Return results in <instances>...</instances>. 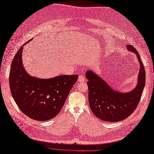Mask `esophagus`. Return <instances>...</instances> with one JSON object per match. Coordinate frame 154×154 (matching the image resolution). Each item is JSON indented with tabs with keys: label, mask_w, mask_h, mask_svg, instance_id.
<instances>
[{
	"label": "esophagus",
	"mask_w": 154,
	"mask_h": 154,
	"mask_svg": "<svg viewBox=\"0 0 154 154\" xmlns=\"http://www.w3.org/2000/svg\"><path fill=\"white\" fill-rule=\"evenodd\" d=\"M85 78L83 75H82L79 76V78H78V81L79 82H85Z\"/></svg>",
	"instance_id": "esophagus-1"
}]
</instances>
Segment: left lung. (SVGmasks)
<instances>
[{
    "label": "left lung",
    "instance_id": "left-lung-1",
    "mask_svg": "<svg viewBox=\"0 0 154 154\" xmlns=\"http://www.w3.org/2000/svg\"><path fill=\"white\" fill-rule=\"evenodd\" d=\"M130 51L137 55L140 63L138 83L135 88L128 93L114 90L103 79L91 70L86 72L88 87V101L91 111L98 119L106 122L123 120L137 107L145 84V71L138 51L132 45H127Z\"/></svg>",
    "mask_w": 154,
    "mask_h": 154
}]
</instances>
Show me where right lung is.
<instances>
[{"label":"right lung","mask_w":154,"mask_h":154,"mask_svg":"<svg viewBox=\"0 0 154 154\" xmlns=\"http://www.w3.org/2000/svg\"><path fill=\"white\" fill-rule=\"evenodd\" d=\"M23 46L14 56L11 67L9 85L12 97L21 112L29 118L38 121L52 119L60 113L78 75H60L49 79L31 76L22 61Z\"/></svg>","instance_id":"obj_1"}]
</instances>
